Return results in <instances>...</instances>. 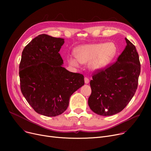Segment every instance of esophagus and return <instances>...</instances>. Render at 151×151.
Listing matches in <instances>:
<instances>
[{
	"label": "esophagus",
	"instance_id": "esophagus-1",
	"mask_svg": "<svg viewBox=\"0 0 151 151\" xmlns=\"http://www.w3.org/2000/svg\"><path fill=\"white\" fill-rule=\"evenodd\" d=\"M84 83H85V84H88L89 83V80L88 78H86V77L84 78Z\"/></svg>",
	"mask_w": 151,
	"mask_h": 151
}]
</instances>
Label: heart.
<instances>
[{"label": "heart", "instance_id": "obj_1", "mask_svg": "<svg viewBox=\"0 0 151 151\" xmlns=\"http://www.w3.org/2000/svg\"><path fill=\"white\" fill-rule=\"evenodd\" d=\"M116 52V48L112 43H102L89 44L78 47L74 54L76 59L68 58L69 64L78 67L79 62H88V68L91 71H99L104 69L113 60Z\"/></svg>", "mask_w": 151, "mask_h": 151}]
</instances>
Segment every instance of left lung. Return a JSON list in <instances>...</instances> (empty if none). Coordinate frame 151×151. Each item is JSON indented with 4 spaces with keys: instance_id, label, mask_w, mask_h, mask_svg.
<instances>
[{
    "instance_id": "left-lung-1",
    "label": "left lung",
    "mask_w": 151,
    "mask_h": 151,
    "mask_svg": "<svg viewBox=\"0 0 151 151\" xmlns=\"http://www.w3.org/2000/svg\"><path fill=\"white\" fill-rule=\"evenodd\" d=\"M125 48L117 61L92 76L88 105L93 112L112 116L127 105L137 89L141 65L136 47L125 38Z\"/></svg>"
}]
</instances>
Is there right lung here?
I'll list each match as a JSON object with an SVG mask.
<instances>
[{
    "instance_id": "add662e5",
    "label": "right lung",
    "mask_w": 151,
    "mask_h": 151,
    "mask_svg": "<svg viewBox=\"0 0 151 151\" xmlns=\"http://www.w3.org/2000/svg\"><path fill=\"white\" fill-rule=\"evenodd\" d=\"M63 43L64 39L42 34L22 52L19 72L22 93L37 113L47 117L64 112L71 95L84 84L83 75L62 66L59 52Z\"/></svg>"
}]
</instances>
